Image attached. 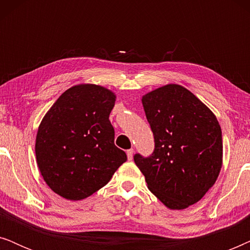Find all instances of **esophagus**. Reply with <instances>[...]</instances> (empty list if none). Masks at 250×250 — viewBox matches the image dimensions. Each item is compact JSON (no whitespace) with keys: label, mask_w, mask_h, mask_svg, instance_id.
<instances>
[{"label":"esophagus","mask_w":250,"mask_h":250,"mask_svg":"<svg viewBox=\"0 0 250 250\" xmlns=\"http://www.w3.org/2000/svg\"><path fill=\"white\" fill-rule=\"evenodd\" d=\"M126 153H127V158H128V160H132L133 155H134V150H133V149H128L127 151H126Z\"/></svg>","instance_id":"1"}]
</instances>
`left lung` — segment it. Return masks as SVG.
I'll use <instances>...</instances> for the list:
<instances>
[{
    "instance_id": "1",
    "label": "left lung",
    "mask_w": 250,
    "mask_h": 250,
    "mask_svg": "<svg viewBox=\"0 0 250 250\" xmlns=\"http://www.w3.org/2000/svg\"><path fill=\"white\" fill-rule=\"evenodd\" d=\"M155 149L134 155L149 190L170 209L196 204L216 182L223 143L216 117L189 90L168 84L142 98Z\"/></svg>"
}]
</instances>
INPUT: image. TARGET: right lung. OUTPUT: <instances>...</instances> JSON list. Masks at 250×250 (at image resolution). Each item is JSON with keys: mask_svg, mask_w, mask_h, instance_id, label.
<instances>
[{"mask_svg": "<svg viewBox=\"0 0 250 250\" xmlns=\"http://www.w3.org/2000/svg\"><path fill=\"white\" fill-rule=\"evenodd\" d=\"M116 97L94 84L68 88L44 116L35 153L44 181L54 192L82 200L104 187L127 160L115 146L109 115Z\"/></svg>", "mask_w": 250, "mask_h": 250, "instance_id": "1", "label": "right lung"}]
</instances>
